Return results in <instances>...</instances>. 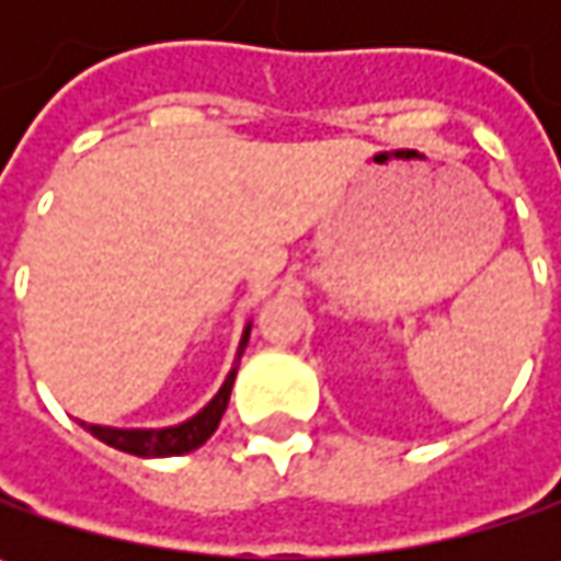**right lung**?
<instances>
[{
    "label": "right lung",
    "mask_w": 561,
    "mask_h": 561,
    "mask_svg": "<svg viewBox=\"0 0 561 561\" xmlns=\"http://www.w3.org/2000/svg\"><path fill=\"white\" fill-rule=\"evenodd\" d=\"M249 331H252V321L243 328L240 336V346H237V358H233V368L225 377L221 390L208 399V405H203L193 419L181 421V424H171V427H105V424H87L83 427L96 437V440L115 446L121 453H130V456H142V459H164V456H184L199 449L221 424V415L227 409V399L233 390V377L240 368V356L247 350Z\"/></svg>",
    "instance_id": "right-lung-1"
}]
</instances>
